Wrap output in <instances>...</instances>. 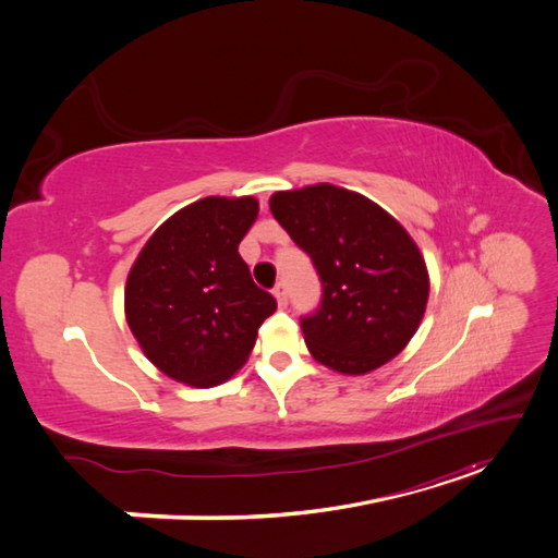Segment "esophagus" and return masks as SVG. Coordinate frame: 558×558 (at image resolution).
<instances>
[{
  "instance_id": "34e87169",
  "label": "esophagus",
  "mask_w": 558,
  "mask_h": 558,
  "mask_svg": "<svg viewBox=\"0 0 558 558\" xmlns=\"http://www.w3.org/2000/svg\"><path fill=\"white\" fill-rule=\"evenodd\" d=\"M275 298H277V302H279V307H286L289 305V291H286V283L283 281H279L277 286H275Z\"/></svg>"
}]
</instances>
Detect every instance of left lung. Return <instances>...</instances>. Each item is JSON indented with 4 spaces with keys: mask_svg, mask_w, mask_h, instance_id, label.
I'll use <instances>...</instances> for the list:
<instances>
[{
    "mask_svg": "<svg viewBox=\"0 0 558 558\" xmlns=\"http://www.w3.org/2000/svg\"><path fill=\"white\" fill-rule=\"evenodd\" d=\"M269 209L312 258L320 305L300 326L312 356L344 375H365L396 359L428 302L418 246L375 202L330 183L281 191Z\"/></svg>",
    "mask_w": 558,
    "mask_h": 558,
    "instance_id": "left-lung-1",
    "label": "left lung"
}]
</instances>
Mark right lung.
I'll list each match as a JSON object with an SVG mask.
<instances>
[{"label":"right lung","instance_id":"right-lung-1","mask_svg":"<svg viewBox=\"0 0 558 558\" xmlns=\"http://www.w3.org/2000/svg\"><path fill=\"white\" fill-rule=\"evenodd\" d=\"M253 197H205L150 234L125 283L128 326L167 377L209 388L232 377L277 310L240 256Z\"/></svg>","mask_w":558,"mask_h":558}]
</instances>
